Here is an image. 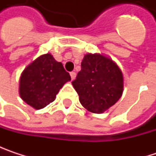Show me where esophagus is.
<instances>
[{"label":"esophagus","instance_id":"34e87169","mask_svg":"<svg viewBox=\"0 0 156 156\" xmlns=\"http://www.w3.org/2000/svg\"><path fill=\"white\" fill-rule=\"evenodd\" d=\"M70 77H71V79H72V80L75 79V78H76V72H74V71L70 72Z\"/></svg>","mask_w":156,"mask_h":156}]
</instances>
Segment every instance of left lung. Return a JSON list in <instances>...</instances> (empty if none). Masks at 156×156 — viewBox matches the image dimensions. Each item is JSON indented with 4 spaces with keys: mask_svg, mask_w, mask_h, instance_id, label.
I'll return each mask as SVG.
<instances>
[{
    "mask_svg": "<svg viewBox=\"0 0 156 156\" xmlns=\"http://www.w3.org/2000/svg\"><path fill=\"white\" fill-rule=\"evenodd\" d=\"M79 102L89 112L102 114L122 97L124 77L110 58L99 53H87L81 62V70L72 81Z\"/></svg>",
    "mask_w": 156,
    "mask_h": 156,
    "instance_id": "8db88e82",
    "label": "left lung"
}]
</instances>
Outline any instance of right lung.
Wrapping results in <instances>:
<instances>
[{
    "mask_svg": "<svg viewBox=\"0 0 156 156\" xmlns=\"http://www.w3.org/2000/svg\"><path fill=\"white\" fill-rule=\"evenodd\" d=\"M70 80L62 63L47 53L38 57L22 71L20 77V97L33 108H44L55 100L59 89Z\"/></svg>",
    "mask_w": 156,
    "mask_h": 156,
    "instance_id": "1",
    "label": "right lung"
}]
</instances>
